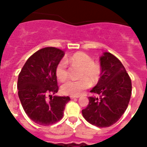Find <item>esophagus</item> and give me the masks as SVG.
I'll list each match as a JSON object with an SVG mask.
<instances>
[{
    "mask_svg": "<svg viewBox=\"0 0 147 147\" xmlns=\"http://www.w3.org/2000/svg\"><path fill=\"white\" fill-rule=\"evenodd\" d=\"M79 95H71V96H70V98H71V99H74V98H79Z\"/></svg>",
    "mask_w": 147,
    "mask_h": 147,
    "instance_id": "obj_1",
    "label": "esophagus"
}]
</instances>
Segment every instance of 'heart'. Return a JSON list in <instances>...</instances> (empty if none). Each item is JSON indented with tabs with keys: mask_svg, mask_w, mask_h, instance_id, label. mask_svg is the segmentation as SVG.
I'll return each mask as SVG.
<instances>
[{
	"mask_svg": "<svg viewBox=\"0 0 147 147\" xmlns=\"http://www.w3.org/2000/svg\"><path fill=\"white\" fill-rule=\"evenodd\" d=\"M71 64L78 65L82 67L81 77H85L77 81L69 80L62 85L61 90L67 95H78L83 90L91 86V82L94 84L98 81L100 75V67L89 55L82 52L76 53L67 59ZM55 75L59 80L64 81L68 76L67 64L65 60H61L55 69Z\"/></svg>",
	"mask_w": 147,
	"mask_h": 147,
	"instance_id": "b5f03b06",
	"label": "heart"
}]
</instances>
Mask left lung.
<instances>
[{
    "label": "left lung",
    "instance_id": "obj_1",
    "mask_svg": "<svg viewBox=\"0 0 147 147\" xmlns=\"http://www.w3.org/2000/svg\"><path fill=\"white\" fill-rule=\"evenodd\" d=\"M100 77L90 92L89 103L82 111L84 118L98 127H108L121 118L130 101L132 84L121 61L110 53L100 57Z\"/></svg>",
    "mask_w": 147,
    "mask_h": 147
}]
</instances>
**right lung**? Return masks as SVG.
Instances as JSON below:
<instances>
[{
	"label": "right lung",
	"mask_w": 147,
	"mask_h": 147,
	"mask_svg": "<svg viewBox=\"0 0 147 147\" xmlns=\"http://www.w3.org/2000/svg\"><path fill=\"white\" fill-rule=\"evenodd\" d=\"M64 55L55 47L40 49L27 59L18 76V96L23 108L39 125H51L60 121L70 100L69 96H52L59 90L55 69Z\"/></svg>",
	"instance_id": "1"
}]
</instances>
